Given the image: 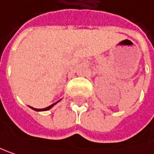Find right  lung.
I'll use <instances>...</instances> for the list:
<instances>
[{"label": "right lung", "mask_w": 154, "mask_h": 154, "mask_svg": "<svg viewBox=\"0 0 154 154\" xmlns=\"http://www.w3.org/2000/svg\"><path fill=\"white\" fill-rule=\"evenodd\" d=\"M60 100H58L57 102H55V103H54V104H52V105H50V106H48L47 108H45V109H34V108H32V107H30V109H32L33 110H35V111H46V110H49V109H51L56 103H58Z\"/></svg>", "instance_id": "obj_1"}]
</instances>
